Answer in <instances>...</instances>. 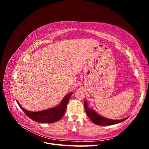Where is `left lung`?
I'll return each mask as SVG.
<instances>
[{
    "label": "left lung",
    "instance_id": "left-lung-1",
    "mask_svg": "<svg viewBox=\"0 0 149 149\" xmlns=\"http://www.w3.org/2000/svg\"><path fill=\"white\" fill-rule=\"evenodd\" d=\"M84 105L86 112V114L89 117V119L93 122L94 124L99 125H110L119 124L122 123V122L125 120L129 118V117H127V118H125L123 119H119V120L110 119L100 115L94 109H93L92 108L89 107L88 104L86 100H84Z\"/></svg>",
    "mask_w": 149,
    "mask_h": 149
}]
</instances>
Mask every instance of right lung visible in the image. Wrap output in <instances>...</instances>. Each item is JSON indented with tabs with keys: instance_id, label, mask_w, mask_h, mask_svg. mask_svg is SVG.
Returning a JSON list of instances; mask_svg holds the SVG:
<instances>
[{
	"instance_id": "1",
	"label": "right lung",
	"mask_w": 149,
	"mask_h": 149,
	"mask_svg": "<svg viewBox=\"0 0 149 149\" xmlns=\"http://www.w3.org/2000/svg\"><path fill=\"white\" fill-rule=\"evenodd\" d=\"M73 93L72 92L66 95L63 98L62 101L58 105L48 109L38 112H33L26 110L21 106L20 103L17 101V102L21 108V109L31 119L33 120L35 122H37V123H53L58 121L63 116L66 111L67 104L70 98Z\"/></svg>"
}]
</instances>
